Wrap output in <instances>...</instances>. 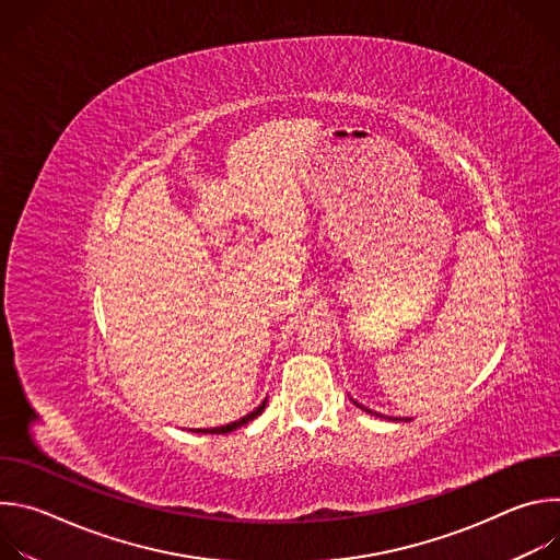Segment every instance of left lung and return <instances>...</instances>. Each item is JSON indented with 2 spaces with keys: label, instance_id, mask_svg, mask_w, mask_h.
<instances>
[{
  "label": "left lung",
  "instance_id": "obj_1",
  "mask_svg": "<svg viewBox=\"0 0 560 560\" xmlns=\"http://www.w3.org/2000/svg\"><path fill=\"white\" fill-rule=\"evenodd\" d=\"M350 401H352V404H354V406H357V408H359V410H365V412H368V415H374V417H381V419H387V417H383V415H376V412H372V410H370V408H365V406H361V404H357V401H354V398H350ZM392 421H401V419H392ZM406 421H410V419H406Z\"/></svg>",
  "mask_w": 560,
  "mask_h": 560
}]
</instances>
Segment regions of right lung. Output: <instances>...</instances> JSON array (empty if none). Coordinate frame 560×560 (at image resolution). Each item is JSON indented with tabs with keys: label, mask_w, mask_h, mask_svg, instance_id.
I'll return each mask as SVG.
<instances>
[{
	"label": "right lung",
	"mask_w": 560,
	"mask_h": 560,
	"mask_svg": "<svg viewBox=\"0 0 560 560\" xmlns=\"http://www.w3.org/2000/svg\"><path fill=\"white\" fill-rule=\"evenodd\" d=\"M266 404L268 401H264L259 408H255L250 415H246V417H242L238 421H232V423H228V425H221V428H210V430H197V432H201V434H228V432H232V430H238L242 425H246V423H250L253 419H257L264 410H266Z\"/></svg>",
	"instance_id": "1"
}]
</instances>
